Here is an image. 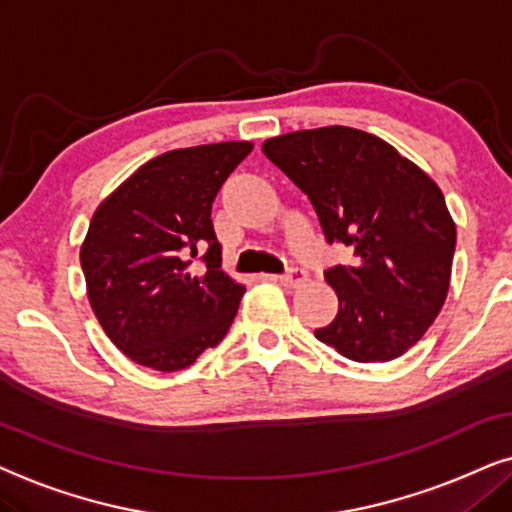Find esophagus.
<instances>
[{"label": "esophagus", "mask_w": 512, "mask_h": 512, "mask_svg": "<svg viewBox=\"0 0 512 512\" xmlns=\"http://www.w3.org/2000/svg\"><path fill=\"white\" fill-rule=\"evenodd\" d=\"M278 281H281L285 288H299V285H304L306 281H309V274H306L304 269L295 267V269H290L288 274H283L281 278H278Z\"/></svg>", "instance_id": "esophagus-1"}]
</instances>
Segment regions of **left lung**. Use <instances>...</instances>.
<instances>
[{
    "label": "left lung",
    "mask_w": 512,
    "mask_h": 512,
    "mask_svg": "<svg viewBox=\"0 0 512 512\" xmlns=\"http://www.w3.org/2000/svg\"><path fill=\"white\" fill-rule=\"evenodd\" d=\"M316 208L325 241L353 252L325 269L339 297L323 344L356 363H386L419 342L449 290L456 227L440 187L377 135L349 126L262 145Z\"/></svg>",
    "instance_id": "8db88e82"
}]
</instances>
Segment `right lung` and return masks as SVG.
<instances>
[{"label":"right lung","instance_id":"1","mask_svg":"<svg viewBox=\"0 0 512 512\" xmlns=\"http://www.w3.org/2000/svg\"><path fill=\"white\" fill-rule=\"evenodd\" d=\"M250 142L173 149L95 210L81 245L88 299L133 363L185 370L229 332L245 288L222 267L210 208Z\"/></svg>","mask_w":512,"mask_h":512}]
</instances>
